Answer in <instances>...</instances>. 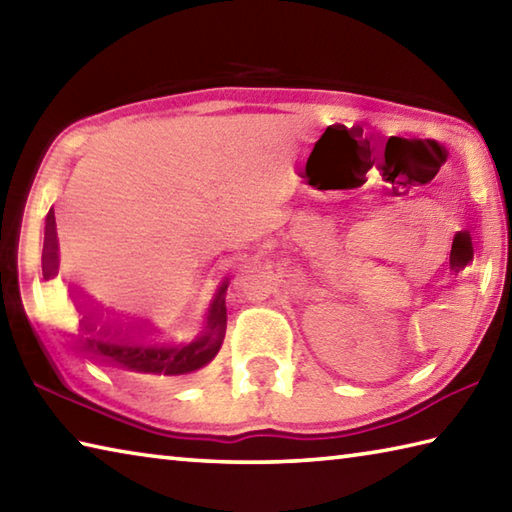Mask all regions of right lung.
I'll list each match as a JSON object with an SVG mask.
<instances>
[{
    "label": "right lung",
    "instance_id": "1",
    "mask_svg": "<svg viewBox=\"0 0 512 512\" xmlns=\"http://www.w3.org/2000/svg\"><path fill=\"white\" fill-rule=\"evenodd\" d=\"M57 230L55 213L50 208L46 217L44 250H42V273L44 279L57 275ZM226 288L228 282L219 286L213 304L208 308V326L199 337L188 344H170L155 337L150 330H144L133 322L110 315L108 310L95 306L79 290L68 288L70 297L79 310V328H82V346L106 364L117 368L135 370L144 375H188L193 370L206 366L222 348L226 335Z\"/></svg>",
    "mask_w": 512,
    "mask_h": 512
}]
</instances>
